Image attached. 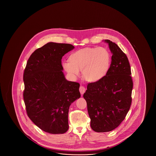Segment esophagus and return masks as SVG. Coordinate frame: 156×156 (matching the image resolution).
Instances as JSON below:
<instances>
[{"instance_id": "1", "label": "esophagus", "mask_w": 156, "mask_h": 156, "mask_svg": "<svg viewBox=\"0 0 156 156\" xmlns=\"http://www.w3.org/2000/svg\"><path fill=\"white\" fill-rule=\"evenodd\" d=\"M80 92H81V94L82 95V94H84V92H85V90H86V89H85V88L84 87H83V86H80Z\"/></svg>"}]
</instances>
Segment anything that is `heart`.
I'll list each match as a JSON object with an SVG mask.
<instances>
[{
  "label": "heart",
  "instance_id": "1",
  "mask_svg": "<svg viewBox=\"0 0 156 156\" xmlns=\"http://www.w3.org/2000/svg\"><path fill=\"white\" fill-rule=\"evenodd\" d=\"M111 63L109 51L104 47H86L73 52L69 61H64L62 67L73 78L80 74L90 82L102 79L106 75Z\"/></svg>",
  "mask_w": 156,
  "mask_h": 156
}]
</instances>
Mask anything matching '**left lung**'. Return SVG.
<instances>
[{
	"label": "left lung",
	"mask_w": 156,
	"mask_h": 156,
	"mask_svg": "<svg viewBox=\"0 0 156 156\" xmlns=\"http://www.w3.org/2000/svg\"><path fill=\"white\" fill-rule=\"evenodd\" d=\"M112 52L111 66L98 81L89 83L83 94L90 119V127L97 132L116 129L125 119L132 104L133 83L131 68L125 53L109 40Z\"/></svg>",
	"instance_id": "1"
}]
</instances>
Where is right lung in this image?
I'll list each match as a JSON object with an SVG mask.
<instances>
[{
  "label": "right lung",
  "instance_id": "1",
  "mask_svg": "<svg viewBox=\"0 0 156 156\" xmlns=\"http://www.w3.org/2000/svg\"><path fill=\"white\" fill-rule=\"evenodd\" d=\"M73 48L70 44L48 43L31 54L24 71L27 115L49 133L67 132L69 108L81 97L80 83L66 80L62 71L61 59Z\"/></svg>",
  "mask_w": 156,
  "mask_h": 156
}]
</instances>
